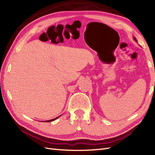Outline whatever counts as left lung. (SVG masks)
<instances>
[{
  "label": "left lung",
  "instance_id": "1",
  "mask_svg": "<svg viewBox=\"0 0 155 155\" xmlns=\"http://www.w3.org/2000/svg\"><path fill=\"white\" fill-rule=\"evenodd\" d=\"M133 38H134V41H137V39H136V38H135V37H133Z\"/></svg>",
  "mask_w": 155,
  "mask_h": 155
}]
</instances>
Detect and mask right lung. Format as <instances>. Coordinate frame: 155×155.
Listing matches in <instances>:
<instances>
[{"mask_svg": "<svg viewBox=\"0 0 155 155\" xmlns=\"http://www.w3.org/2000/svg\"><path fill=\"white\" fill-rule=\"evenodd\" d=\"M61 116H58V117H57V118H54V119H52V120H47V121H45V122H50V121H54V120H56L57 118H58L59 117H60Z\"/></svg>", "mask_w": 155, "mask_h": 155, "instance_id": "obj_1", "label": "right lung"}]
</instances>
